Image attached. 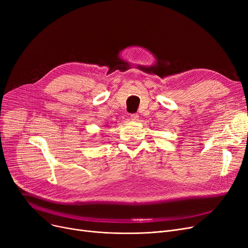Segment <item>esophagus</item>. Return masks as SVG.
I'll list each match as a JSON object with an SVG mask.
<instances>
[{
    "mask_svg": "<svg viewBox=\"0 0 248 248\" xmlns=\"http://www.w3.org/2000/svg\"><path fill=\"white\" fill-rule=\"evenodd\" d=\"M131 119H132L133 121H138L139 114H138V113H133V114H131Z\"/></svg>",
    "mask_w": 248,
    "mask_h": 248,
    "instance_id": "34e87169",
    "label": "esophagus"
}]
</instances>
